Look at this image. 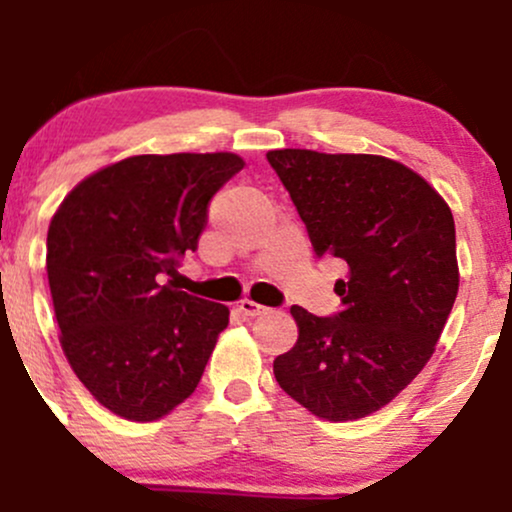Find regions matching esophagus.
<instances>
[{
	"instance_id": "1",
	"label": "esophagus",
	"mask_w": 512,
	"mask_h": 512,
	"mask_svg": "<svg viewBox=\"0 0 512 512\" xmlns=\"http://www.w3.org/2000/svg\"><path fill=\"white\" fill-rule=\"evenodd\" d=\"M240 313L243 315H248V317H257V315H262V313H267V305H260V303H255V301H250V298H243V301H240Z\"/></svg>"
}]
</instances>
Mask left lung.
I'll use <instances>...</instances> for the list:
<instances>
[{
	"label": "left lung",
	"instance_id": "1",
	"mask_svg": "<svg viewBox=\"0 0 512 512\" xmlns=\"http://www.w3.org/2000/svg\"><path fill=\"white\" fill-rule=\"evenodd\" d=\"M267 161L315 255L349 267L334 284L337 315L293 305L298 342L274 358V378L320 419H363L421 373L448 322L460 286L452 211L419 173L385 156L279 149Z\"/></svg>",
	"mask_w": 512,
	"mask_h": 512
}]
</instances>
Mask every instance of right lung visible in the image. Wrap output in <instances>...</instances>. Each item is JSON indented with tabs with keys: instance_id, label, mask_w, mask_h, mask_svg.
I'll list each match as a JSON object with an SVG mask.
<instances>
[{
	"instance_id": "add662e5",
	"label": "right lung",
	"mask_w": 512,
	"mask_h": 512,
	"mask_svg": "<svg viewBox=\"0 0 512 512\" xmlns=\"http://www.w3.org/2000/svg\"><path fill=\"white\" fill-rule=\"evenodd\" d=\"M243 166L226 151L132 156L81 180L52 216L62 351L122 419L156 421L185 402L226 330V305L180 291L175 276L197 250L211 197Z\"/></svg>"
}]
</instances>
